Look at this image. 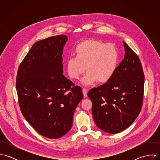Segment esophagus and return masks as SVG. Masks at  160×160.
<instances>
[{
    "instance_id": "obj_1",
    "label": "esophagus",
    "mask_w": 160,
    "mask_h": 160,
    "mask_svg": "<svg viewBox=\"0 0 160 160\" xmlns=\"http://www.w3.org/2000/svg\"><path fill=\"white\" fill-rule=\"evenodd\" d=\"M82 93L84 97H88V90L86 89H82Z\"/></svg>"
}]
</instances>
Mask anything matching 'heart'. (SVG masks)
Wrapping results in <instances>:
<instances>
[{
  "label": "heart",
  "instance_id": "heart-1",
  "mask_svg": "<svg viewBox=\"0 0 160 160\" xmlns=\"http://www.w3.org/2000/svg\"><path fill=\"white\" fill-rule=\"evenodd\" d=\"M74 55V58H69L67 62V71L71 79H78L85 69L88 72L81 80L84 86L96 81L105 83L113 76L118 52L113 44L94 39H86L75 47Z\"/></svg>",
  "mask_w": 160,
  "mask_h": 160
}]
</instances>
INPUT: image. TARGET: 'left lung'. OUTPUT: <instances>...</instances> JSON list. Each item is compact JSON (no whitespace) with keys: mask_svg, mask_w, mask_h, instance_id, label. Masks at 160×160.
I'll use <instances>...</instances> for the list:
<instances>
[{"mask_svg":"<svg viewBox=\"0 0 160 160\" xmlns=\"http://www.w3.org/2000/svg\"><path fill=\"white\" fill-rule=\"evenodd\" d=\"M124 59L107 83L88 92L92 102V116L103 131L116 134L128 127L137 118L143 95L144 74L136 53L126 42Z\"/></svg>","mask_w":160,"mask_h":160,"instance_id":"left-lung-1","label":"left lung"}]
</instances>
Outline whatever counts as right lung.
<instances>
[{
    "label": "right lung",
    "instance_id": "obj_1",
    "mask_svg": "<svg viewBox=\"0 0 160 160\" xmlns=\"http://www.w3.org/2000/svg\"><path fill=\"white\" fill-rule=\"evenodd\" d=\"M67 41V36L59 35L36 42L17 76L23 116L39 134L48 138L62 137L71 129L74 111L83 98L81 88L74 87L63 74L62 54Z\"/></svg>",
    "mask_w": 160,
    "mask_h": 160
}]
</instances>
